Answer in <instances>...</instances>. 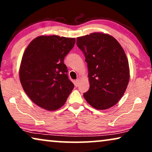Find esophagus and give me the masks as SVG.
I'll return each mask as SVG.
<instances>
[{"label": "esophagus", "instance_id": "esophagus-1", "mask_svg": "<svg viewBox=\"0 0 152 152\" xmlns=\"http://www.w3.org/2000/svg\"><path fill=\"white\" fill-rule=\"evenodd\" d=\"M80 79H77V80L75 81V85L76 86H77L78 85H79V84H80Z\"/></svg>", "mask_w": 152, "mask_h": 152}]
</instances>
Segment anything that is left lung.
<instances>
[{
    "label": "left lung",
    "mask_w": 152,
    "mask_h": 152,
    "mask_svg": "<svg viewBox=\"0 0 152 152\" xmlns=\"http://www.w3.org/2000/svg\"><path fill=\"white\" fill-rule=\"evenodd\" d=\"M85 56L90 88L84 97L98 110L112 107L121 99L129 81V67L123 48L111 35L91 33L77 38Z\"/></svg>",
    "instance_id": "obj_1"
}]
</instances>
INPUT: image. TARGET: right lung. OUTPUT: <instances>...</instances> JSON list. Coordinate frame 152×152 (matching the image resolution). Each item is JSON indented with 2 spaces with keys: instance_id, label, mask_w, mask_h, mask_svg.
Instances as JSON below:
<instances>
[{
  "instance_id": "obj_1",
  "label": "right lung",
  "mask_w": 152,
  "mask_h": 152,
  "mask_svg": "<svg viewBox=\"0 0 152 152\" xmlns=\"http://www.w3.org/2000/svg\"><path fill=\"white\" fill-rule=\"evenodd\" d=\"M75 39L40 36L31 41L20 66L22 87L33 102L48 111L61 108L74 88L68 79L64 57Z\"/></svg>"
}]
</instances>
